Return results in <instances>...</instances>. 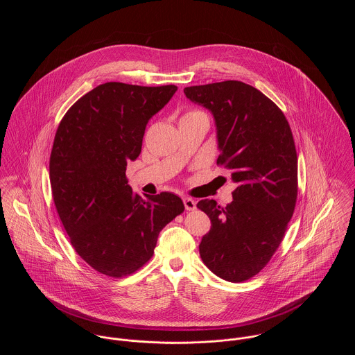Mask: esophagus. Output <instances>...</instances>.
Wrapping results in <instances>:
<instances>
[{
  "instance_id": "1",
  "label": "esophagus",
  "mask_w": 355,
  "mask_h": 355,
  "mask_svg": "<svg viewBox=\"0 0 355 355\" xmlns=\"http://www.w3.org/2000/svg\"><path fill=\"white\" fill-rule=\"evenodd\" d=\"M183 203H184V207H186L187 210H196V207H197L196 201L191 200V198H189V197H184V198H183Z\"/></svg>"
}]
</instances>
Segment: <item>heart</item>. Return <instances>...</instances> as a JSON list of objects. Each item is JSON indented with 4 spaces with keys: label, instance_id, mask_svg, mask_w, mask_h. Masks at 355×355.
Instances as JSON below:
<instances>
[{
    "label": "heart",
    "instance_id": "1",
    "mask_svg": "<svg viewBox=\"0 0 355 355\" xmlns=\"http://www.w3.org/2000/svg\"><path fill=\"white\" fill-rule=\"evenodd\" d=\"M193 116H205V113L200 112V110H191L187 114H184V117H193Z\"/></svg>",
    "mask_w": 355,
    "mask_h": 355
}]
</instances>
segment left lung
I'll return each mask as SVG.
<instances>
[{"label": "left lung", "instance_id": "obj_1", "mask_svg": "<svg viewBox=\"0 0 355 355\" xmlns=\"http://www.w3.org/2000/svg\"><path fill=\"white\" fill-rule=\"evenodd\" d=\"M214 119L220 155L236 184L225 207L202 200L211 223L200 254L218 277L239 283L257 275L283 241L298 194V158L283 112L259 90L238 80L184 89Z\"/></svg>", "mask_w": 355, "mask_h": 355}]
</instances>
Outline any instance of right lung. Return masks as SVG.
Wrapping results in <instances>:
<instances>
[{"label": "right lung", "mask_w": 355, "mask_h": 355, "mask_svg": "<svg viewBox=\"0 0 355 355\" xmlns=\"http://www.w3.org/2000/svg\"><path fill=\"white\" fill-rule=\"evenodd\" d=\"M176 90L103 83L75 102L57 128L53 201L76 253L102 275L123 277L144 266L159 231L184 210L172 193L134 194L125 178L149 120Z\"/></svg>", "instance_id": "1"}]
</instances>
